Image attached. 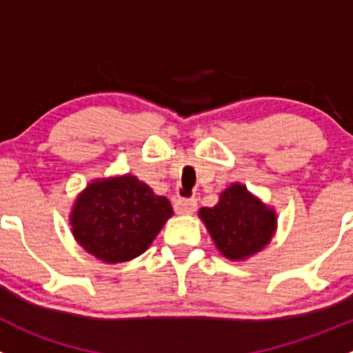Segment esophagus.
Instances as JSON below:
<instances>
[{
    "mask_svg": "<svg viewBox=\"0 0 353 353\" xmlns=\"http://www.w3.org/2000/svg\"><path fill=\"white\" fill-rule=\"evenodd\" d=\"M177 214H193L196 210V200L194 198H179V200L174 203Z\"/></svg>",
    "mask_w": 353,
    "mask_h": 353,
    "instance_id": "34e87169",
    "label": "esophagus"
}]
</instances>
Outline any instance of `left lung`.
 Masks as SVG:
<instances>
[{
	"label": "left lung",
	"mask_w": 353,
	"mask_h": 353,
	"mask_svg": "<svg viewBox=\"0 0 353 353\" xmlns=\"http://www.w3.org/2000/svg\"><path fill=\"white\" fill-rule=\"evenodd\" d=\"M219 252L229 260H245L271 243L278 215L246 186L234 183L225 188L215 207L198 212Z\"/></svg>",
	"instance_id": "8db88e82"
}]
</instances>
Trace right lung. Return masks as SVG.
Returning <instances> with one entry per match:
<instances>
[{
  "mask_svg": "<svg viewBox=\"0 0 353 353\" xmlns=\"http://www.w3.org/2000/svg\"><path fill=\"white\" fill-rule=\"evenodd\" d=\"M172 214L165 196L131 174L98 179L72 207V234L103 262H128L146 252Z\"/></svg>",
  "mask_w": 353,
  "mask_h": 353,
  "instance_id": "add662e5",
  "label": "right lung"
}]
</instances>
